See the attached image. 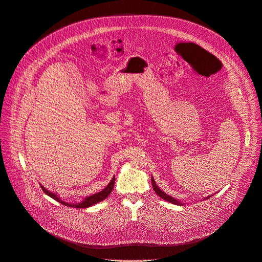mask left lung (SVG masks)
<instances>
[{
  "label": "left lung",
  "mask_w": 262,
  "mask_h": 262,
  "mask_svg": "<svg viewBox=\"0 0 262 262\" xmlns=\"http://www.w3.org/2000/svg\"><path fill=\"white\" fill-rule=\"evenodd\" d=\"M151 181H152L153 190L155 191V193H156L159 198H161L162 200H164V201H166V202H169V203H171V204H177V205H180V203H179L176 199H173V198H171V196L167 195L166 193H164V191H161V190L158 188V186L156 185V183H155V181H154V179H153L152 177H151Z\"/></svg>",
  "instance_id": "left-lung-1"
}]
</instances>
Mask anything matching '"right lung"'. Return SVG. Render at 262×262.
Here are the masks:
<instances>
[{"label": "right lung", "mask_w": 262, "mask_h": 262, "mask_svg": "<svg viewBox=\"0 0 262 262\" xmlns=\"http://www.w3.org/2000/svg\"><path fill=\"white\" fill-rule=\"evenodd\" d=\"M114 182H115V177H113V178H112V180H111V181H110V183L107 185V187H106L105 189H103L101 192L96 193V194H93V195H91V196H89V198H86L83 202H81V203H79V204H69V203L62 202V201H61V200H60L56 194H54V193H52V192L48 191V190H47V189H45L43 186H41V188H42V190L44 191V193H46L48 196L52 198L53 200L57 201L58 203H60V204H62V205L67 206V207L83 208V209H85V208H89V207H91V206H94V205H96V204H98V203L102 202L103 200L107 199V198L109 196V194H110V193L112 192V190H113Z\"/></svg>", "instance_id": "right-lung-1"}]
</instances>
